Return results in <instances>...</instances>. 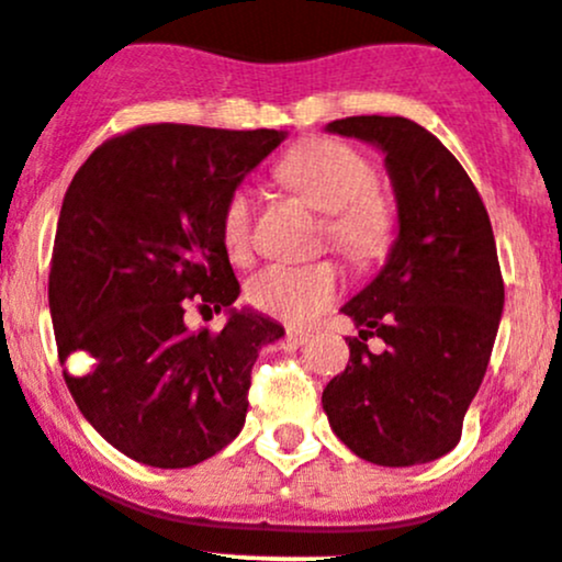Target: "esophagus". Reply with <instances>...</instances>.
I'll use <instances>...</instances> for the list:
<instances>
[{"label":"esophagus","mask_w":562,"mask_h":562,"mask_svg":"<svg viewBox=\"0 0 562 562\" xmlns=\"http://www.w3.org/2000/svg\"><path fill=\"white\" fill-rule=\"evenodd\" d=\"M286 338L292 344H305L311 338V330H305V327H286Z\"/></svg>","instance_id":"34e87169"}]
</instances>
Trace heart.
<instances>
[{"label":"heart","instance_id":"b5f03b06","mask_svg":"<svg viewBox=\"0 0 562 562\" xmlns=\"http://www.w3.org/2000/svg\"><path fill=\"white\" fill-rule=\"evenodd\" d=\"M283 186L322 213V240L355 270H374L391 257L398 232V210L376 182V169L360 149L341 138L314 136L294 144L276 166ZM257 202L251 188L229 193L221 213V240L237 262L254 251ZM341 294V273L333 262H273L251 276L246 297L276 319H316Z\"/></svg>","mask_w":562,"mask_h":562}]
</instances>
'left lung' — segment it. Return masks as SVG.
Instances as JSON below:
<instances>
[{"label":"left lung","mask_w":562,"mask_h":562,"mask_svg":"<svg viewBox=\"0 0 562 562\" xmlns=\"http://www.w3.org/2000/svg\"><path fill=\"white\" fill-rule=\"evenodd\" d=\"M327 131L385 153L398 237L380 276L341 308L360 336L322 407L355 457L382 468L431 462L462 440L497 338L505 286L492 221L462 164L418 122L347 116ZM371 335L385 353L370 352Z\"/></svg>","instance_id":"1"}]
</instances>
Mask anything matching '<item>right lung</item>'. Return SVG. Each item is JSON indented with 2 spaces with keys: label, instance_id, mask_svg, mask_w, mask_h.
<instances>
[{
  "label": "right lung",
  "instance_id": "add662e5",
  "mask_svg": "<svg viewBox=\"0 0 562 562\" xmlns=\"http://www.w3.org/2000/svg\"><path fill=\"white\" fill-rule=\"evenodd\" d=\"M281 131L138 125L76 171L54 237L48 305L59 360L85 352L70 396L105 442L149 468H193L240 435L251 369L283 327L229 311L188 330L186 308H229L240 281L221 240L229 193Z\"/></svg>",
  "mask_w": 562,
  "mask_h": 562
}]
</instances>
